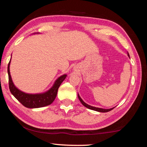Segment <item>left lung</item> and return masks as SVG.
<instances>
[{"mask_svg": "<svg viewBox=\"0 0 147 147\" xmlns=\"http://www.w3.org/2000/svg\"><path fill=\"white\" fill-rule=\"evenodd\" d=\"M127 55L129 57V53H128V52H127ZM78 97L79 100H80V101L81 102V103H82L84 106L86 107V108L91 109V110L95 111H97V112H100V113H107V112H109V111H110L111 110H113V109L115 108V107H113V108L105 109H102V108H98V107H92V106H91V105H88L87 103H86L82 99V98H81L80 96V95H79L78 94Z\"/></svg>", "mask_w": 147, "mask_h": 147, "instance_id": "8db88e82", "label": "left lung"}]
</instances>
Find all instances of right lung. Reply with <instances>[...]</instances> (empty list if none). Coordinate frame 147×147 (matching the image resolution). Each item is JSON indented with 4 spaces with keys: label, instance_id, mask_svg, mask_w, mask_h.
I'll list each match as a JSON object with an SVG mask.
<instances>
[{
    "label": "right lung",
    "instance_id": "obj_1",
    "mask_svg": "<svg viewBox=\"0 0 147 147\" xmlns=\"http://www.w3.org/2000/svg\"><path fill=\"white\" fill-rule=\"evenodd\" d=\"M34 34H38V32ZM11 59L8 66V74L9 80V88L10 92L23 106L29 109L40 108L52 104L54 101L57 94L58 88L67 77V74H63L55 81L52 88L46 92L40 94H27L20 90L13 84L10 72Z\"/></svg>",
    "mask_w": 147,
    "mask_h": 147
}]
</instances>
